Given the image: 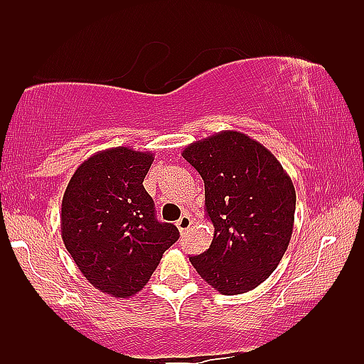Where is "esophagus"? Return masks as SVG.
I'll return each instance as SVG.
<instances>
[{"label":"esophagus","mask_w":364,"mask_h":364,"mask_svg":"<svg viewBox=\"0 0 364 364\" xmlns=\"http://www.w3.org/2000/svg\"><path fill=\"white\" fill-rule=\"evenodd\" d=\"M193 225V220L188 215H183L179 220L176 221V228L179 230V232H185L188 231V228H190Z\"/></svg>","instance_id":"obj_1"}]
</instances>
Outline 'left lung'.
I'll use <instances>...</instances> for the list:
<instances>
[{
    "mask_svg": "<svg viewBox=\"0 0 364 364\" xmlns=\"http://www.w3.org/2000/svg\"><path fill=\"white\" fill-rule=\"evenodd\" d=\"M181 154L205 181L215 228L210 248L190 256L191 264L221 294L248 293L269 278L291 240V178L269 149L240 132L216 133Z\"/></svg>",
    "mask_w": 364,
    "mask_h": 364,
    "instance_id": "8db88e82",
    "label": "left lung"
}]
</instances>
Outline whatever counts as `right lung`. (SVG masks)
Returning a JSON list of instances; mask_svg holds the SVG:
<instances>
[{
    "label": "right lung",
    "instance_id": "1",
    "mask_svg": "<svg viewBox=\"0 0 364 364\" xmlns=\"http://www.w3.org/2000/svg\"><path fill=\"white\" fill-rule=\"evenodd\" d=\"M153 153L109 148L77 166L61 203V238L77 269L100 291L129 298L146 287L179 238L159 223L143 181Z\"/></svg>",
    "mask_w": 364,
    "mask_h": 364
}]
</instances>
